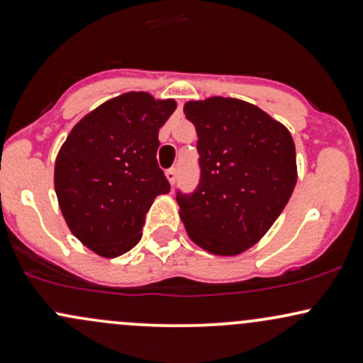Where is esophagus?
<instances>
[{"instance_id":"obj_1","label":"esophagus","mask_w":363,"mask_h":363,"mask_svg":"<svg viewBox=\"0 0 363 363\" xmlns=\"http://www.w3.org/2000/svg\"><path fill=\"white\" fill-rule=\"evenodd\" d=\"M165 176H167L170 184L174 186V184H176V179H177V169L176 167L167 169V170H165Z\"/></svg>"}]
</instances>
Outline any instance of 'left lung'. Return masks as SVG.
<instances>
[{"mask_svg":"<svg viewBox=\"0 0 363 363\" xmlns=\"http://www.w3.org/2000/svg\"><path fill=\"white\" fill-rule=\"evenodd\" d=\"M198 133L199 184L177 191L182 222L194 244L235 256L261 239L297 182L295 145L283 124L239 99L210 97L184 106Z\"/></svg>","mask_w":363,"mask_h":363,"instance_id":"left-lung-1","label":"left lung"}]
</instances>
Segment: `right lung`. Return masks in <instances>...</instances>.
<instances>
[{"label":"right lung","instance_id":"add662e5","mask_svg":"<svg viewBox=\"0 0 363 363\" xmlns=\"http://www.w3.org/2000/svg\"><path fill=\"white\" fill-rule=\"evenodd\" d=\"M176 102L128 91L72 129L54 165V189L69 230L104 257L135 247L153 199L170 184L158 167V129Z\"/></svg>","mask_w":363,"mask_h":363}]
</instances>
